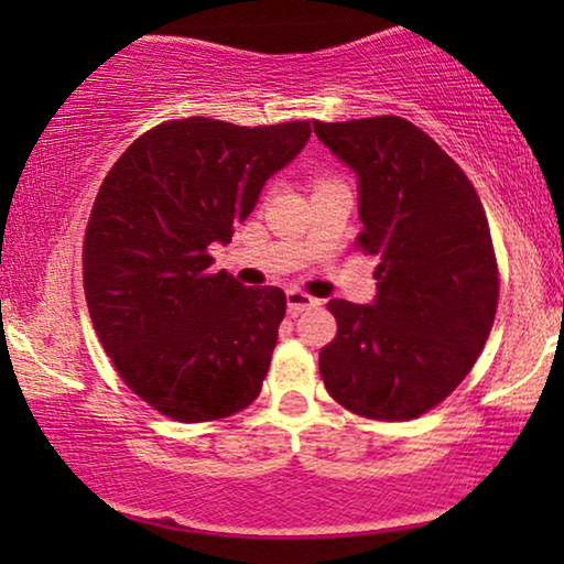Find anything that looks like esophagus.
<instances>
[{
  "label": "esophagus",
  "mask_w": 564,
  "mask_h": 564,
  "mask_svg": "<svg viewBox=\"0 0 564 564\" xmlns=\"http://www.w3.org/2000/svg\"><path fill=\"white\" fill-rule=\"evenodd\" d=\"M315 305H318V300L307 295V292H300V290H290L288 292V311L292 315L303 313V311H307V307H315Z\"/></svg>",
  "instance_id": "obj_1"
}]
</instances>
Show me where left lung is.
I'll use <instances>...</instances> for the list:
<instances>
[{"mask_svg":"<svg viewBox=\"0 0 564 564\" xmlns=\"http://www.w3.org/2000/svg\"><path fill=\"white\" fill-rule=\"evenodd\" d=\"M315 135L359 176V246L377 253L372 305L330 300L328 395L372 421L429 413L469 375L498 311V261L473 182L405 118L321 122Z\"/></svg>","mask_w":564,"mask_h":564,"instance_id":"1","label":"left lung"}]
</instances>
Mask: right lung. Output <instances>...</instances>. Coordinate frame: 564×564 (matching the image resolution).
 <instances>
[{
  "label": "right lung",
  "instance_id": "1",
  "mask_svg": "<svg viewBox=\"0 0 564 564\" xmlns=\"http://www.w3.org/2000/svg\"><path fill=\"white\" fill-rule=\"evenodd\" d=\"M311 120H166L115 161L84 230V295L112 367L180 423L228 419L259 398L288 297L213 272Z\"/></svg>",
  "mask_w": 564,
  "mask_h": 564
}]
</instances>
